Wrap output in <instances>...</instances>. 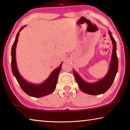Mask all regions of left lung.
<instances>
[{
  "label": "left lung",
  "mask_w": 130,
  "mask_h": 130,
  "mask_svg": "<svg viewBox=\"0 0 130 130\" xmlns=\"http://www.w3.org/2000/svg\"><path fill=\"white\" fill-rule=\"evenodd\" d=\"M113 44L112 53L109 68L107 74L100 80L93 83H89L85 82L77 72L73 70L74 77L77 83L78 86L82 91L86 94L91 95H98L104 93L110 88L114 81L116 74L118 72V60L117 55V45L115 40L111 34V31H108Z\"/></svg>",
  "instance_id": "8db88e82"
}]
</instances>
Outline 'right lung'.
Wrapping results in <instances>:
<instances>
[{
  "label": "right lung",
  "mask_w": 130,
  "mask_h": 130,
  "mask_svg": "<svg viewBox=\"0 0 130 130\" xmlns=\"http://www.w3.org/2000/svg\"><path fill=\"white\" fill-rule=\"evenodd\" d=\"M25 25L22 26L19 29L15 41H14L13 45L12 47L11 50V67L12 71L13 73V76H15L16 79L17 80L19 85H20L21 88H22L23 91L28 95L30 96H32L35 98H40L42 96H45L50 94L52 93L54 91L55 89L56 88L57 82L60 70H61V65L59 66L57 68L55 69L54 70L51 72L49 77L45 80L44 82L41 84H35V83H29L28 82L24 79V78L19 73L18 69L17 67V61H16V47L18 40V37L19 35V32L24 28Z\"/></svg>",
  "instance_id": "1"
}]
</instances>
